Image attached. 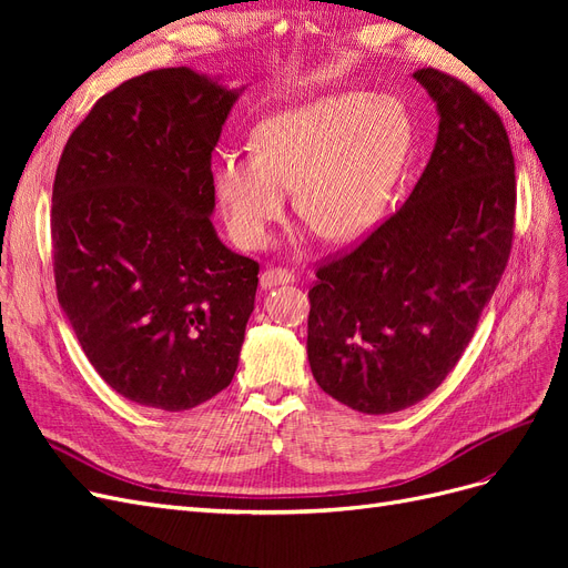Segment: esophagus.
<instances>
[{"instance_id": "1", "label": "esophagus", "mask_w": 568, "mask_h": 568, "mask_svg": "<svg viewBox=\"0 0 568 568\" xmlns=\"http://www.w3.org/2000/svg\"><path fill=\"white\" fill-rule=\"evenodd\" d=\"M288 282H294V272H288L286 267H267L261 274V286L263 288H272V286L288 284Z\"/></svg>"}]
</instances>
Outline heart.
I'll use <instances>...</instances> for the list:
<instances>
[{
  "mask_svg": "<svg viewBox=\"0 0 568 568\" xmlns=\"http://www.w3.org/2000/svg\"><path fill=\"white\" fill-rule=\"evenodd\" d=\"M412 146L400 101L336 92L286 109L261 125L255 153L227 151L215 163V194L242 246L270 242L288 189L298 213L326 239L348 242L382 217Z\"/></svg>",
  "mask_w": 568,
  "mask_h": 568,
  "instance_id": "b5f03b06",
  "label": "heart"
}]
</instances>
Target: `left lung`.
I'll return each mask as SVG.
<instances>
[{
    "mask_svg": "<svg viewBox=\"0 0 568 568\" xmlns=\"http://www.w3.org/2000/svg\"><path fill=\"white\" fill-rule=\"evenodd\" d=\"M438 140L409 199L315 270L307 359L365 415L424 400L457 365L509 261L517 178L500 115L467 82L419 68Z\"/></svg>",
    "mask_w": 568,
    "mask_h": 568,
    "instance_id": "1",
    "label": "left lung"
}]
</instances>
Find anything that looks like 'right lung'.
Instances as JSON below:
<instances>
[{
	"mask_svg": "<svg viewBox=\"0 0 568 568\" xmlns=\"http://www.w3.org/2000/svg\"><path fill=\"white\" fill-rule=\"evenodd\" d=\"M239 92L159 68L101 97L51 192L57 296L128 400L192 409L232 384L261 265L220 242L211 159Z\"/></svg>",
	"mask_w": 568,
	"mask_h": 568,
	"instance_id": "1",
	"label": "right lung"
}]
</instances>
